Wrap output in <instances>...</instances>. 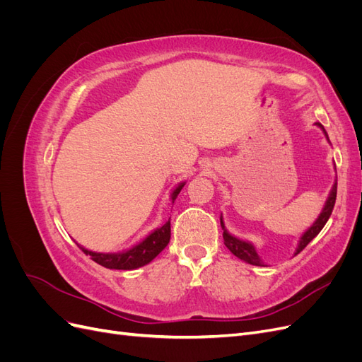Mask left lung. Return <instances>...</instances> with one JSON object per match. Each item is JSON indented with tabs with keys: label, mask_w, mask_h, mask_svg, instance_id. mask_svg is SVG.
I'll return each instance as SVG.
<instances>
[{
	"label": "left lung",
	"mask_w": 362,
	"mask_h": 362,
	"mask_svg": "<svg viewBox=\"0 0 362 362\" xmlns=\"http://www.w3.org/2000/svg\"><path fill=\"white\" fill-rule=\"evenodd\" d=\"M317 125H319V127L325 131V128H323L322 124L317 122ZM325 134H326V131H325ZM326 137H327V134H326ZM335 199H337V181H335V184H334L332 192H331V194H329V199H327V202H326V205H325V208H323L322 214L319 216V218H317L315 223L308 229V231H306V233L302 235L300 242H299V247H298V250H296V255H298L299 252H302L306 246H308V243L311 242V240H313L314 237H317V234H319V233L322 231L323 226H325L326 222H327V218H329L331 214H332L334 205H335ZM221 225H222V229H223V243H225V246H226L229 250L233 252V254H234L235 257H238L240 259H243V261L249 262V264H252V266H262V262H261L258 254L255 252V247H254V246H252L250 243L243 242V240H238V238L233 237L231 234H228L226 229H225V225H223V222H222V217H221Z\"/></svg>",
	"instance_id": "1"
}]
</instances>
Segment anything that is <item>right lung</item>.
I'll return each mask as SVG.
<instances>
[{
	"label": "right lung",
	"mask_w": 362,
	"mask_h": 362,
	"mask_svg": "<svg viewBox=\"0 0 362 362\" xmlns=\"http://www.w3.org/2000/svg\"><path fill=\"white\" fill-rule=\"evenodd\" d=\"M184 187V184H180L172 193V202L177 199L178 193ZM170 240V221H168L157 231L149 234L144 242L129 249L127 252H120V254H98V252L87 250L80 246V249L86 255H90V258L107 269L115 270H133L148 264L154 259L160 252L168 246Z\"/></svg>",
	"instance_id": "1"
}]
</instances>
